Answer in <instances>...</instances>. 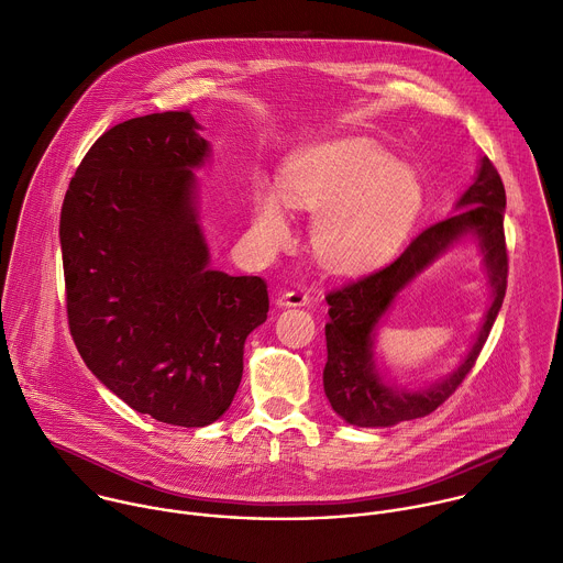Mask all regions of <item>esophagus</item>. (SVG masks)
Listing matches in <instances>:
<instances>
[{"label": "esophagus", "mask_w": 563, "mask_h": 563, "mask_svg": "<svg viewBox=\"0 0 563 563\" xmlns=\"http://www.w3.org/2000/svg\"><path fill=\"white\" fill-rule=\"evenodd\" d=\"M310 303V295L306 290H288L282 292L277 297V306L279 308H290V306H308Z\"/></svg>", "instance_id": "34e87169"}]
</instances>
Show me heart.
Masks as SVG:
<instances>
[{"instance_id":"b5f03b06","label":"heart","mask_w":563,"mask_h":563,"mask_svg":"<svg viewBox=\"0 0 563 563\" xmlns=\"http://www.w3.org/2000/svg\"><path fill=\"white\" fill-rule=\"evenodd\" d=\"M279 192L260 190L255 233L268 244L288 238V206L317 212L312 249L340 273L388 260L410 233L423 203L417 173L397 164L368 137H342L295 153L282 170Z\"/></svg>"}]
</instances>
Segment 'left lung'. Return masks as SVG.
Instances as JSON below:
<instances>
[{"mask_svg":"<svg viewBox=\"0 0 563 563\" xmlns=\"http://www.w3.org/2000/svg\"><path fill=\"white\" fill-rule=\"evenodd\" d=\"M506 190L488 157L482 159L477 179L457 201V210L432 227L423 229L404 253L388 266L360 277L325 295L328 323L323 368V390L332 410L344 421L362 428L395 426L434 412L451 397L473 371L490 328L499 314L508 284V249L504 235ZM473 232L479 240L494 286V303L470 357L443 383L428 391L408 394L386 387L374 371L372 332L396 292L405 287L448 245Z\"/></svg>","mask_w":563,"mask_h":563,"instance_id":"8db88e82","label":"left lung"}]
</instances>
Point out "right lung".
Wrapping results in <instances>:
<instances>
[{"instance_id":"right-lung-1","label":"right lung","mask_w":563,"mask_h":563,"mask_svg":"<svg viewBox=\"0 0 563 563\" xmlns=\"http://www.w3.org/2000/svg\"><path fill=\"white\" fill-rule=\"evenodd\" d=\"M190 110L106 131L59 217L66 312L92 375L142 415L201 428L229 410L246 336L266 321L262 277L208 268L192 170L208 155Z\"/></svg>"}]
</instances>
